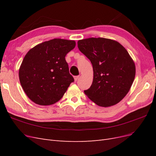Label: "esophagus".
<instances>
[{
  "label": "esophagus",
  "instance_id": "34e87169",
  "mask_svg": "<svg viewBox=\"0 0 156 156\" xmlns=\"http://www.w3.org/2000/svg\"><path fill=\"white\" fill-rule=\"evenodd\" d=\"M79 78V76H75V77H74V81H75V82H76V81H77V80H78Z\"/></svg>",
  "mask_w": 156,
  "mask_h": 156
}]
</instances>
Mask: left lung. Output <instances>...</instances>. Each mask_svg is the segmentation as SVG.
Listing matches in <instances>:
<instances>
[{
	"instance_id": "1",
	"label": "left lung",
	"mask_w": 156,
	"mask_h": 156,
	"mask_svg": "<svg viewBox=\"0 0 156 156\" xmlns=\"http://www.w3.org/2000/svg\"><path fill=\"white\" fill-rule=\"evenodd\" d=\"M78 48L90 60L94 77L84 93L96 105L108 107L119 103L128 93L135 76V65L119 42L104 37L79 40Z\"/></svg>"
}]
</instances>
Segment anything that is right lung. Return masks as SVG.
I'll return each mask as SVG.
<instances>
[{"instance_id":"add662e5","label":"right lung","mask_w":156,"mask_h":156,"mask_svg":"<svg viewBox=\"0 0 156 156\" xmlns=\"http://www.w3.org/2000/svg\"><path fill=\"white\" fill-rule=\"evenodd\" d=\"M75 45L74 40L55 38L28 51L19 69V77L23 90L36 104H54L74 81L65 56Z\"/></svg>"}]
</instances>
